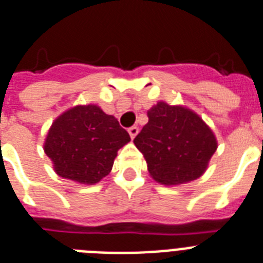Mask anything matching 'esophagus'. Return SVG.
I'll use <instances>...</instances> for the list:
<instances>
[{"mask_svg": "<svg viewBox=\"0 0 263 263\" xmlns=\"http://www.w3.org/2000/svg\"><path fill=\"white\" fill-rule=\"evenodd\" d=\"M128 132H129V136H131L132 139L138 135V132H139V128L136 127V125H132V127L128 128Z\"/></svg>", "mask_w": 263, "mask_h": 263, "instance_id": "obj_1", "label": "esophagus"}]
</instances>
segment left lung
<instances>
[{"label": "left lung", "instance_id": "8db88e82", "mask_svg": "<svg viewBox=\"0 0 263 263\" xmlns=\"http://www.w3.org/2000/svg\"><path fill=\"white\" fill-rule=\"evenodd\" d=\"M148 123L134 143L153 179L158 183H188L206 171L217 148L216 138L203 120L181 106L158 102L147 111Z\"/></svg>", "mask_w": 263, "mask_h": 263}]
</instances>
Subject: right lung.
Here are the masks:
<instances>
[{"mask_svg": "<svg viewBox=\"0 0 263 263\" xmlns=\"http://www.w3.org/2000/svg\"><path fill=\"white\" fill-rule=\"evenodd\" d=\"M131 140L119 121L98 106H76L55 120L45 153L57 175L82 184H95L111 171L117 152Z\"/></svg>", "mask_w": 263, "mask_h": 263, "instance_id": "add662e5", "label": "right lung"}]
</instances>
